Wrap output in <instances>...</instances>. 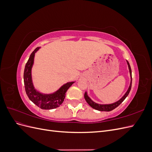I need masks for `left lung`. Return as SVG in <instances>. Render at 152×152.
I'll return each mask as SVG.
<instances>
[{
	"label": "left lung",
	"mask_w": 152,
	"mask_h": 152,
	"mask_svg": "<svg viewBox=\"0 0 152 152\" xmlns=\"http://www.w3.org/2000/svg\"><path fill=\"white\" fill-rule=\"evenodd\" d=\"M127 65H128V68H129V73H130V77H131V82H130V84H129V88L127 91L126 93H125L122 97L119 99L117 102H115L113 103H111V104H98V103H96L94 102H93V100H92L89 97L88 94H87V92H86L85 94H84V98L86 101V102L88 103L91 107L95 109V110H99V111H104V112H110V111H112L113 109H115V108H117L118 105H120L123 101L126 98L127 96H128L129 93V92L131 91V86H132V73H131V68L130 66L129 63L127 61Z\"/></svg>",
	"instance_id": "8db88e82"
}]
</instances>
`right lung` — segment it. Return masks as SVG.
<instances>
[{"label": "right lung", "mask_w": 152, "mask_h": 152, "mask_svg": "<svg viewBox=\"0 0 152 152\" xmlns=\"http://www.w3.org/2000/svg\"><path fill=\"white\" fill-rule=\"evenodd\" d=\"M40 48H37L30 54L24 70V84L26 93L28 98L39 108L44 110L56 108L60 106L65 98V93L72 85L75 82H69L63 84L54 93L44 94L37 90L34 86L31 77V69L34 65L35 54Z\"/></svg>", "instance_id": "1"}]
</instances>
